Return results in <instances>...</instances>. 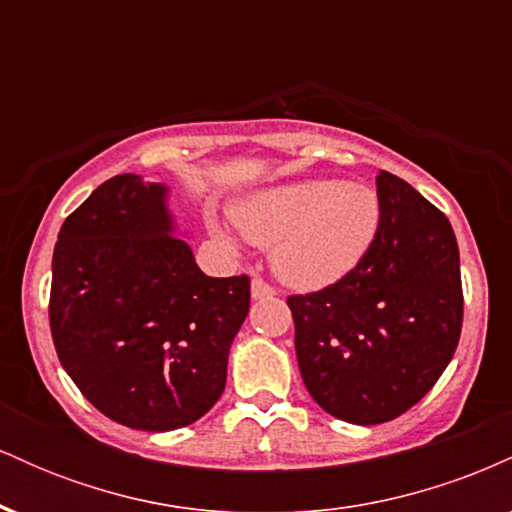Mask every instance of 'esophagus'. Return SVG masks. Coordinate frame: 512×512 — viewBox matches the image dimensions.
<instances>
[{"mask_svg":"<svg viewBox=\"0 0 512 512\" xmlns=\"http://www.w3.org/2000/svg\"><path fill=\"white\" fill-rule=\"evenodd\" d=\"M250 291H252V298H255V301H260V298H269V296H274V293H276L274 286L267 284L262 276H255V279H252Z\"/></svg>","mask_w":512,"mask_h":512,"instance_id":"obj_1","label":"esophagus"}]
</instances>
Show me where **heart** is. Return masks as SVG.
<instances>
[{
	"label": "heart",
	"mask_w": 512,
	"mask_h": 512,
	"mask_svg": "<svg viewBox=\"0 0 512 512\" xmlns=\"http://www.w3.org/2000/svg\"><path fill=\"white\" fill-rule=\"evenodd\" d=\"M240 233L274 248L276 274L298 289H320L349 274L366 255L380 223V204L363 185L305 180L245 199Z\"/></svg>",
	"instance_id": "heart-1"
}]
</instances>
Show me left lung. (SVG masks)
<instances>
[{
    "label": "left lung",
    "mask_w": 512,
    "mask_h": 512,
    "mask_svg": "<svg viewBox=\"0 0 512 512\" xmlns=\"http://www.w3.org/2000/svg\"><path fill=\"white\" fill-rule=\"evenodd\" d=\"M378 204V233L361 262L325 289L286 298L310 397L358 426L397 419L438 383L464 310L448 216L387 170Z\"/></svg>",
    "instance_id": "1"
}]
</instances>
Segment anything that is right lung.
I'll list each match as a JSON object with an SVG mask.
<instances>
[{
	"label": "right lung",
	"mask_w": 512,
	"mask_h": 512,
	"mask_svg": "<svg viewBox=\"0 0 512 512\" xmlns=\"http://www.w3.org/2000/svg\"><path fill=\"white\" fill-rule=\"evenodd\" d=\"M166 187L125 173L67 216L52 255L50 332L81 395L117 424H195L226 387L250 276L216 279L170 236Z\"/></svg>",
	"instance_id": "add662e5"
}]
</instances>
